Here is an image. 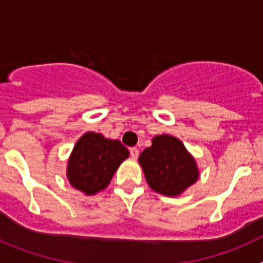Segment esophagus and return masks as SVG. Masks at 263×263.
<instances>
[{
	"label": "esophagus",
	"instance_id": "34e87169",
	"mask_svg": "<svg viewBox=\"0 0 263 263\" xmlns=\"http://www.w3.org/2000/svg\"><path fill=\"white\" fill-rule=\"evenodd\" d=\"M130 152V157L133 158V159H137V158H138V155H139V150L137 147H132L129 150Z\"/></svg>",
	"mask_w": 263,
	"mask_h": 263
}]
</instances>
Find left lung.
Returning a JSON list of instances; mask_svg holds the SVG:
<instances>
[{
  "instance_id": "8db88e82",
  "label": "left lung",
  "mask_w": 263,
  "mask_h": 263,
  "mask_svg": "<svg viewBox=\"0 0 263 263\" xmlns=\"http://www.w3.org/2000/svg\"><path fill=\"white\" fill-rule=\"evenodd\" d=\"M148 185L155 192L176 196L199 178L195 159L178 138L167 134L157 136L153 145L139 155Z\"/></svg>"
}]
</instances>
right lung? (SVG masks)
Returning a JSON list of instances; mask_svg holds the SVG:
<instances>
[{"mask_svg": "<svg viewBox=\"0 0 263 263\" xmlns=\"http://www.w3.org/2000/svg\"><path fill=\"white\" fill-rule=\"evenodd\" d=\"M127 157L129 150L117 139H106L93 132L85 133L69 158V183L79 191L95 195L108 187L116 170Z\"/></svg>", "mask_w": 263, "mask_h": 263, "instance_id": "right-lung-1", "label": "right lung"}]
</instances>
